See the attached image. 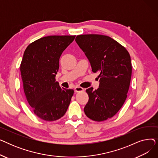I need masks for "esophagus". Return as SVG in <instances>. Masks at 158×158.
Wrapping results in <instances>:
<instances>
[{
  "label": "esophagus",
  "mask_w": 158,
  "mask_h": 158,
  "mask_svg": "<svg viewBox=\"0 0 158 158\" xmlns=\"http://www.w3.org/2000/svg\"><path fill=\"white\" fill-rule=\"evenodd\" d=\"M74 90L76 92H82V91H84V88L77 86L74 88Z\"/></svg>",
  "instance_id": "obj_1"
}]
</instances>
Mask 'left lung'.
<instances>
[{
  "mask_svg": "<svg viewBox=\"0 0 158 158\" xmlns=\"http://www.w3.org/2000/svg\"><path fill=\"white\" fill-rule=\"evenodd\" d=\"M76 41L98 72L99 88L86 89L89 100L84 111L94 121L101 122L117 113L127 98L132 65L128 51L117 41L101 35L77 36Z\"/></svg>",
  "mask_w": 158,
  "mask_h": 158,
  "instance_id": "8db88e82",
  "label": "left lung"
}]
</instances>
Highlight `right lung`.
Wrapping results in <instances>:
<instances>
[{
    "mask_svg": "<svg viewBox=\"0 0 158 158\" xmlns=\"http://www.w3.org/2000/svg\"><path fill=\"white\" fill-rule=\"evenodd\" d=\"M76 36H48L29 44L20 64L23 90L34 113L46 121L65 114L74 91L56 81L60 58Z\"/></svg>",
    "mask_w": 158,
    "mask_h": 158,
    "instance_id": "1",
    "label": "right lung"
}]
</instances>
